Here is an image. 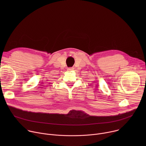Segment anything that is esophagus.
<instances>
[{"mask_svg":"<svg viewBox=\"0 0 146 146\" xmlns=\"http://www.w3.org/2000/svg\"><path fill=\"white\" fill-rule=\"evenodd\" d=\"M74 70V68H68V71H72V70Z\"/></svg>","mask_w":146,"mask_h":146,"instance_id":"esophagus-1","label":"esophagus"}]
</instances>
